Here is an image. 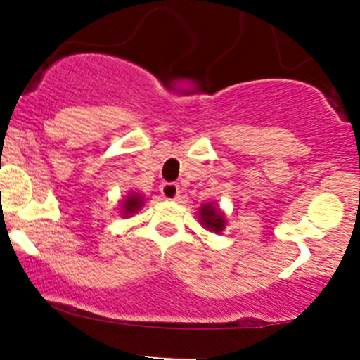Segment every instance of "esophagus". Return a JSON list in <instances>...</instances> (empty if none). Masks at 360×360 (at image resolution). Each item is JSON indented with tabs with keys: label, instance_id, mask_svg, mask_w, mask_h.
<instances>
[{
	"label": "esophagus",
	"instance_id": "obj_1",
	"mask_svg": "<svg viewBox=\"0 0 360 360\" xmlns=\"http://www.w3.org/2000/svg\"><path fill=\"white\" fill-rule=\"evenodd\" d=\"M181 189L176 183H162L160 184V194H162L166 200H177Z\"/></svg>",
	"mask_w": 360,
	"mask_h": 360
}]
</instances>
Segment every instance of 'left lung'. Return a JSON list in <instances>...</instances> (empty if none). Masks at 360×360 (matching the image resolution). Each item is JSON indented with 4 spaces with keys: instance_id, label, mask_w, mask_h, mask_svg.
Instances as JSON below:
<instances>
[{
    "instance_id": "obj_1",
    "label": "left lung",
    "mask_w": 360,
    "mask_h": 360,
    "mask_svg": "<svg viewBox=\"0 0 360 360\" xmlns=\"http://www.w3.org/2000/svg\"><path fill=\"white\" fill-rule=\"evenodd\" d=\"M200 223L205 226L206 230L214 233H221L225 229V217L220 210L217 208L213 203H205L200 208Z\"/></svg>"
}]
</instances>
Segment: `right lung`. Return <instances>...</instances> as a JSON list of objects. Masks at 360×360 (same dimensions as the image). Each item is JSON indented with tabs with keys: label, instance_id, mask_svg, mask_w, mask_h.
<instances>
[{
	"label": "right lung",
	"instance_id": "add662e5",
	"mask_svg": "<svg viewBox=\"0 0 360 360\" xmlns=\"http://www.w3.org/2000/svg\"><path fill=\"white\" fill-rule=\"evenodd\" d=\"M143 201H146V198L142 196V194L139 193H130L128 196L123 200V205H122V212H123V217H130V214L137 213L140 208H142Z\"/></svg>",
	"mask_w": 360,
	"mask_h": 360
}]
</instances>
